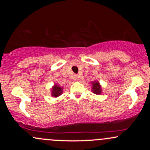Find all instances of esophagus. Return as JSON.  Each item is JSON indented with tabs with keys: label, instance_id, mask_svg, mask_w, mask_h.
<instances>
[{
	"label": "esophagus",
	"instance_id": "1",
	"mask_svg": "<svg viewBox=\"0 0 150 150\" xmlns=\"http://www.w3.org/2000/svg\"><path fill=\"white\" fill-rule=\"evenodd\" d=\"M79 79V77H78V76H77V75H75V76H74V80H77Z\"/></svg>",
	"mask_w": 150,
	"mask_h": 150
}]
</instances>
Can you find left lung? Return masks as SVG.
Here are the masks:
<instances>
[{
  "mask_svg": "<svg viewBox=\"0 0 150 150\" xmlns=\"http://www.w3.org/2000/svg\"><path fill=\"white\" fill-rule=\"evenodd\" d=\"M92 92L94 93L95 94H100L102 90H101V87L99 82H97V81H94V82H92Z\"/></svg>",
  "mask_w": 150,
  "mask_h": 150,
  "instance_id": "obj_1",
  "label": "left lung"
}]
</instances>
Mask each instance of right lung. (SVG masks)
<instances>
[{"mask_svg":"<svg viewBox=\"0 0 150 150\" xmlns=\"http://www.w3.org/2000/svg\"><path fill=\"white\" fill-rule=\"evenodd\" d=\"M63 93V87H61L57 84H55L51 89V95L53 97H58Z\"/></svg>","mask_w":150,"mask_h":150,"instance_id":"right-lung-1","label":"right lung"}]
</instances>
